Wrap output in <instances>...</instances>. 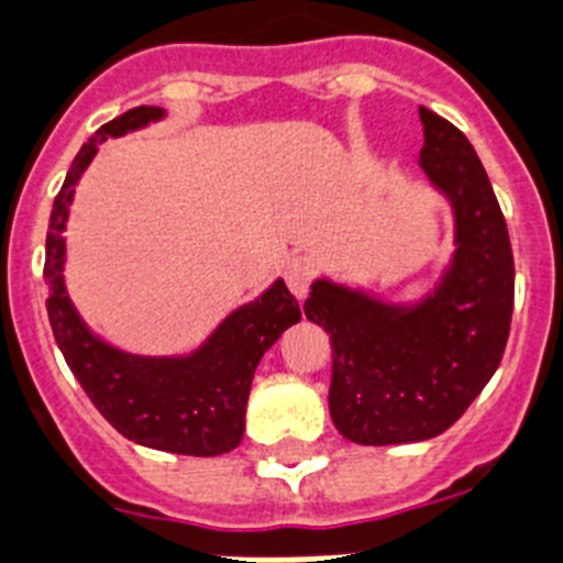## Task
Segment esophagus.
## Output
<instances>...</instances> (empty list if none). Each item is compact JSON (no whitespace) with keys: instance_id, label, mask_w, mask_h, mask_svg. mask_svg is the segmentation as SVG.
<instances>
[{"instance_id":"1","label":"esophagus","mask_w":563,"mask_h":563,"mask_svg":"<svg viewBox=\"0 0 563 563\" xmlns=\"http://www.w3.org/2000/svg\"><path fill=\"white\" fill-rule=\"evenodd\" d=\"M312 278H316V260H312V256H307V254L292 256V260L285 265V282L298 301H301V298H307Z\"/></svg>"}]
</instances>
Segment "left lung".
Returning <instances> with one entry per match:
<instances>
[{
    "mask_svg": "<svg viewBox=\"0 0 563 563\" xmlns=\"http://www.w3.org/2000/svg\"><path fill=\"white\" fill-rule=\"evenodd\" d=\"M419 164L455 211V254L416 303H388L318 278L303 312L332 340L329 412L340 435L390 446L441 435L503 360L514 316L508 225L472 142L419 108Z\"/></svg>",
    "mask_w": 563,
    "mask_h": 563,
    "instance_id": "obj_1",
    "label": "left lung"
}]
</instances>
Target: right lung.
Masks as SVG:
<instances>
[{
	"label": "right lung",
	"mask_w": 563,
	"mask_h": 563,
	"mask_svg": "<svg viewBox=\"0 0 563 563\" xmlns=\"http://www.w3.org/2000/svg\"><path fill=\"white\" fill-rule=\"evenodd\" d=\"M162 117L156 106L131 108L106 122L71 162L46 231V312L66 365L113 430L151 450L214 457L242 441L247 394L262 354L285 329L301 321V309L285 282L276 278L256 301L234 309L187 357H139L113 349L82 323L64 285L69 206L77 180L97 156V144Z\"/></svg>",
	"instance_id": "right-lung-1"
}]
</instances>
